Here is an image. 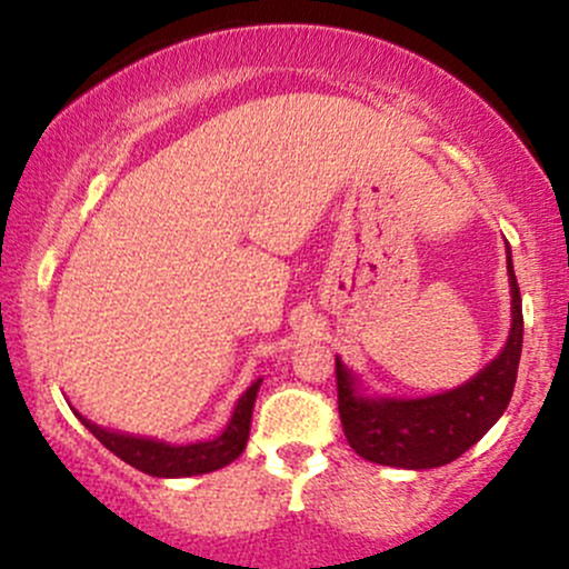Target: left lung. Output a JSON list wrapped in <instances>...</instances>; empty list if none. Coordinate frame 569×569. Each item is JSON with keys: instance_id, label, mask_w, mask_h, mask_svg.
<instances>
[{"instance_id": "left-lung-1", "label": "left lung", "mask_w": 569, "mask_h": 569, "mask_svg": "<svg viewBox=\"0 0 569 569\" xmlns=\"http://www.w3.org/2000/svg\"><path fill=\"white\" fill-rule=\"evenodd\" d=\"M511 283V331L506 348L473 380L428 398H371L361 393L358 377L337 358V398L345 439L363 460L390 468L447 466L473 447L511 401L521 358V293L506 251Z\"/></svg>"}]
</instances>
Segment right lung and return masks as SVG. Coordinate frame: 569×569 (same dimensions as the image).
<instances>
[{
    "mask_svg": "<svg viewBox=\"0 0 569 569\" xmlns=\"http://www.w3.org/2000/svg\"><path fill=\"white\" fill-rule=\"evenodd\" d=\"M259 385H262V380L253 382L251 388L238 398V407H234L230 422H227V428L221 430L217 439L184 443V447H176V443H166L158 439H141V436L117 433V430H107L96 426V422L84 420L80 411H74V415L80 417L82 426L88 428L109 452H114L120 460H126L128 466L139 468V471L149 476H158V479H181V476L219 471V468L230 466L234 457L243 455L248 430H251L253 401H257Z\"/></svg>",
    "mask_w": 569,
    "mask_h": 569,
    "instance_id": "obj_1",
    "label": "right lung"
}]
</instances>
